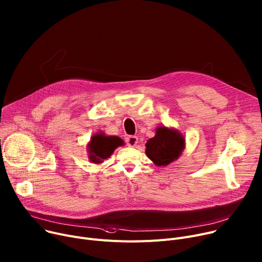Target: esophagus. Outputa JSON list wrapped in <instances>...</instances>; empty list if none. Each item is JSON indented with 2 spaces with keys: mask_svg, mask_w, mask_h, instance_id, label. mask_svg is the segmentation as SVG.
Masks as SVG:
<instances>
[{
  "mask_svg": "<svg viewBox=\"0 0 262 262\" xmlns=\"http://www.w3.org/2000/svg\"><path fill=\"white\" fill-rule=\"evenodd\" d=\"M126 143H127V145H128L129 147H135V146L137 145V143H138V138H137V136L130 135V136L127 137Z\"/></svg>",
  "mask_w": 262,
  "mask_h": 262,
  "instance_id": "esophagus-1",
  "label": "esophagus"
}]
</instances>
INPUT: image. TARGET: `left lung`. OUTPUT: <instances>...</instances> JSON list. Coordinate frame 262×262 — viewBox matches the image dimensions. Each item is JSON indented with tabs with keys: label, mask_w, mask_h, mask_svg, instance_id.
Instances as JSON below:
<instances>
[{
	"label": "left lung",
	"mask_w": 262,
	"mask_h": 262,
	"mask_svg": "<svg viewBox=\"0 0 262 262\" xmlns=\"http://www.w3.org/2000/svg\"><path fill=\"white\" fill-rule=\"evenodd\" d=\"M185 146V137L179 131L158 127L155 136L146 144V154L156 166H167L180 156Z\"/></svg>",
	"instance_id": "obj_1"
}]
</instances>
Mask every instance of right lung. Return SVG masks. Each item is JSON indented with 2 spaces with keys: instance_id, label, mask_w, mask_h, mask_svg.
Returning a JSON list of instances; mask_svg holds the SVG:
<instances>
[{
  "instance_id": "right-lung-1",
  "label": "right lung",
  "mask_w": 262,
  "mask_h": 262,
  "mask_svg": "<svg viewBox=\"0 0 262 262\" xmlns=\"http://www.w3.org/2000/svg\"><path fill=\"white\" fill-rule=\"evenodd\" d=\"M123 145L124 142L122 138L107 136L103 132H98L91 137L87 146L89 159L93 164L103 163V160L110 157L117 147Z\"/></svg>"
}]
</instances>
